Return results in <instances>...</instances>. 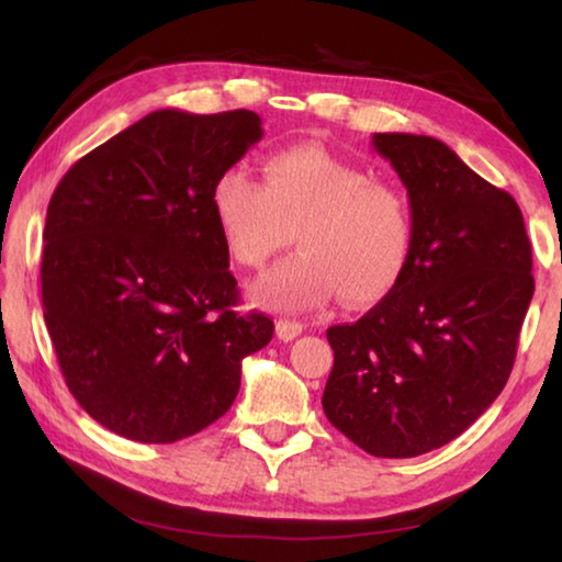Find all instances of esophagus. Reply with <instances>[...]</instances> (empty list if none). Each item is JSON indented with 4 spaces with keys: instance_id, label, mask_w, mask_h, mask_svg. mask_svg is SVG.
<instances>
[{
    "instance_id": "obj_1",
    "label": "esophagus",
    "mask_w": 562,
    "mask_h": 562,
    "mask_svg": "<svg viewBox=\"0 0 562 562\" xmlns=\"http://www.w3.org/2000/svg\"><path fill=\"white\" fill-rule=\"evenodd\" d=\"M274 327H278V337L282 341H292L294 337L302 335V329H304L302 322H294V319H278V325Z\"/></svg>"
}]
</instances>
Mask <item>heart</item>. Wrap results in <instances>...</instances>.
Masks as SVG:
<instances>
[{
  "mask_svg": "<svg viewBox=\"0 0 562 562\" xmlns=\"http://www.w3.org/2000/svg\"><path fill=\"white\" fill-rule=\"evenodd\" d=\"M213 213L227 252L262 268L294 237L302 250L260 280L258 300L310 310L331 294L355 307L392 292L412 255V205L402 188L319 146H292L265 160V183L233 166L213 183Z\"/></svg>",
  "mask_w": 562,
  "mask_h": 562,
  "instance_id": "heart-1",
  "label": "heart"
}]
</instances>
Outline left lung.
Masks as SVG:
<instances>
[{
    "label": "left lung",
    "mask_w": 562,
    "mask_h": 562,
    "mask_svg": "<svg viewBox=\"0 0 562 562\" xmlns=\"http://www.w3.org/2000/svg\"><path fill=\"white\" fill-rule=\"evenodd\" d=\"M402 178L414 240L396 288L335 349L322 408L376 459H412L463 434L506 386L536 290L518 203L431 136L374 133Z\"/></svg>",
    "instance_id": "left-lung-1"
}]
</instances>
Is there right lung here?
<instances>
[{
	"label": "right lung",
	"instance_id": "obj_1",
	"mask_svg": "<svg viewBox=\"0 0 562 562\" xmlns=\"http://www.w3.org/2000/svg\"><path fill=\"white\" fill-rule=\"evenodd\" d=\"M255 111L148 113L76 160L46 207L44 322L66 386L109 431L173 443L233 406L272 339L237 315L211 193L262 138Z\"/></svg>",
	"mask_w": 562,
	"mask_h": 562
}]
</instances>
